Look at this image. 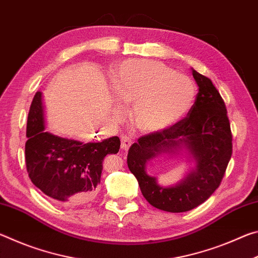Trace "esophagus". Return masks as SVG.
<instances>
[{
	"instance_id": "obj_1",
	"label": "esophagus",
	"mask_w": 258,
	"mask_h": 258,
	"mask_svg": "<svg viewBox=\"0 0 258 258\" xmlns=\"http://www.w3.org/2000/svg\"><path fill=\"white\" fill-rule=\"evenodd\" d=\"M132 138H130L128 135H125V137L121 138V149L123 150H128L130 147L132 146Z\"/></svg>"
}]
</instances>
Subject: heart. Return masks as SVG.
I'll return each mask as SVG.
<instances>
[{
  "mask_svg": "<svg viewBox=\"0 0 258 258\" xmlns=\"http://www.w3.org/2000/svg\"><path fill=\"white\" fill-rule=\"evenodd\" d=\"M113 90L121 101L133 104V124L147 133L176 124L190 111L197 94L189 76L148 59L119 63L113 71Z\"/></svg>",
  "mask_w": 258,
  "mask_h": 258,
  "instance_id": "obj_1",
  "label": "heart"
}]
</instances>
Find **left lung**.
Here are the masks:
<instances>
[{
  "instance_id": "8db88e82",
  "label": "left lung",
  "mask_w": 258,
  "mask_h": 258,
  "mask_svg": "<svg viewBox=\"0 0 258 258\" xmlns=\"http://www.w3.org/2000/svg\"><path fill=\"white\" fill-rule=\"evenodd\" d=\"M199 86L194 106L185 118L171 127L139 138L131 146L127 166L137 177L143 197L151 206L169 213H183L199 206L220 186L232 156V133L221 94L208 77L192 69ZM184 145L198 166L174 187L158 185L145 173L146 161L161 152Z\"/></svg>"
}]
</instances>
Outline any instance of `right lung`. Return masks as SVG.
Instances as JSON below:
<instances>
[{
  "instance_id": "1",
  "label": "right lung",
  "mask_w": 258,
  "mask_h": 258,
  "mask_svg": "<svg viewBox=\"0 0 258 258\" xmlns=\"http://www.w3.org/2000/svg\"><path fill=\"white\" fill-rule=\"evenodd\" d=\"M42 93L30 104L25 146L26 168L33 184L58 203L80 205L94 197L102 172V160L119 151L120 140L83 142L44 131Z\"/></svg>"
}]
</instances>
